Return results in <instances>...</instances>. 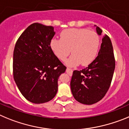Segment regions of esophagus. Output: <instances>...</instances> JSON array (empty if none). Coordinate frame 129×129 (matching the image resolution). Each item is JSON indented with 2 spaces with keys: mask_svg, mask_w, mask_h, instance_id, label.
I'll return each mask as SVG.
<instances>
[{
  "mask_svg": "<svg viewBox=\"0 0 129 129\" xmlns=\"http://www.w3.org/2000/svg\"><path fill=\"white\" fill-rule=\"evenodd\" d=\"M72 72H73V70H72L71 69H70V68H69V67H67V69H66V73H67V74L71 75Z\"/></svg>",
  "mask_w": 129,
  "mask_h": 129,
  "instance_id": "esophagus-1",
  "label": "esophagus"
}]
</instances>
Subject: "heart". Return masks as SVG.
I'll return each mask as SVG.
<instances>
[{"label": "heart", "instance_id": "obj_1", "mask_svg": "<svg viewBox=\"0 0 129 129\" xmlns=\"http://www.w3.org/2000/svg\"><path fill=\"white\" fill-rule=\"evenodd\" d=\"M100 40L95 31L85 29H70L61 33V39L53 38L50 42V47L54 54L60 60H66L67 66H77L81 63L87 66L96 58L99 49Z\"/></svg>", "mask_w": 129, "mask_h": 129}]
</instances>
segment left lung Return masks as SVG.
Listing matches in <instances>:
<instances>
[{"mask_svg": "<svg viewBox=\"0 0 129 129\" xmlns=\"http://www.w3.org/2000/svg\"><path fill=\"white\" fill-rule=\"evenodd\" d=\"M96 33L102 30L94 25ZM115 69V60L111 39L105 35L98 56L87 67L73 71L71 89L75 99L81 104L92 105L104 98L109 89Z\"/></svg>", "mask_w": 129, "mask_h": 129, "instance_id": "8db88e82", "label": "left lung"}]
</instances>
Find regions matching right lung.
I'll return each instance as SVG.
<instances>
[{
	"label": "right lung",
	"instance_id": "right-lung-1",
	"mask_svg": "<svg viewBox=\"0 0 129 129\" xmlns=\"http://www.w3.org/2000/svg\"><path fill=\"white\" fill-rule=\"evenodd\" d=\"M55 35L53 26L34 23L25 29L13 52L14 80L24 98L33 104L51 100L58 91L63 66L50 47Z\"/></svg>",
	"mask_w": 129,
	"mask_h": 129
}]
</instances>
